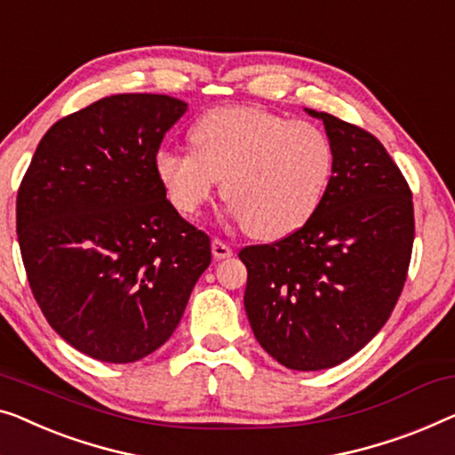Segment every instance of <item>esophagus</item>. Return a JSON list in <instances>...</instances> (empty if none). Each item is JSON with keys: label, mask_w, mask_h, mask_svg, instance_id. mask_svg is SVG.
I'll list each match as a JSON object with an SVG mask.
<instances>
[{"label": "esophagus", "mask_w": 455, "mask_h": 455, "mask_svg": "<svg viewBox=\"0 0 455 455\" xmlns=\"http://www.w3.org/2000/svg\"><path fill=\"white\" fill-rule=\"evenodd\" d=\"M212 252H213V259H217V260H221V259H229V256L234 254V250L228 246L226 242L223 240H220V238H215L213 242H212Z\"/></svg>", "instance_id": "esophagus-1"}]
</instances>
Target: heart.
<instances>
[{
  "mask_svg": "<svg viewBox=\"0 0 455 455\" xmlns=\"http://www.w3.org/2000/svg\"><path fill=\"white\" fill-rule=\"evenodd\" d=\"M188 141L193 151L160 149L156 156V176L168 201L193 217L221 179V196L259 240H279L304 228L331 187L332 146L307 121L250 107L217 108L193 124Z\"/></svg>",
  "mask_w": 455,
  "mask_h": 455,
  "instance_id": "heart-1",
  "label": "heart"
}]
</instances>
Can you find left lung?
<instances>
[{
    "label": "left lung",
    "instance_id": "1",
    "mask_svg": "<svg viewBox=\"0 0 455 455\" xmlns=\"http://www.w3.org/2000/svg\"><path fill=\"white\" fill-rule=\"evenodd\" d=\"M328 193L298 232L240 250L246 307L260 347L298 371L328 370L361 351L403 293L414 242L412 193L370 131L328 113Z\"/></svg>",
    "mask_w": 455,
    "mask_h": 455
}]
</instances>
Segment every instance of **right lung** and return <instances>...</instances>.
<instances>
[{
  "mask_svg": "<svg viewBox=\"0 0 455 455\" xmlns=\"http://www.w3.org/2000/svg\"><path fill=\"white\" fill-rule=\"evenodd\" d=\"M187 110L166 94H116L44 133L18 188L16 232L32 295L71 347L133 363L179 326L212 262L156 176L164 135Z\"/></svg>",
  "mask_w": 455,
  "mask_h": 455,
  "instance_id": "obj_1",
  "label": "right lung"
}]
</instances>
